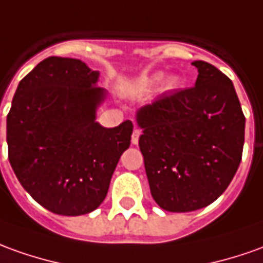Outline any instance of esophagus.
Segmentation results:
<instances>
[{"instance_id": "34e87169", "label": "esophagus", "mask_w": 263, "mask_h": 263, "mask_svg": "<svg viewBox=\"0 0 263 263\" xmlns=\"http://www.w3.org/2000/svg\"><path fill=\"white\" fill-rule=\"evenodd\" d=\"M142 135V132L139 130V128H135V132H133V135H132V143L133 144H137L139 143V137Z\"/></svg>"}]
</instances>
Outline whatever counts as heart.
I'll use <instances>...</instances> for the list:
<instances>
[{
	"label": "heart",
	"mask_w": 263,
	"mask_h": 263,
	"mask_svg": "<svg viewBox=\"0 0 263 263\" xmlns=\"http://www.w3.org/2000/svg\"><path fill=\"white\" fill-rule=\"evenodd\" d=\"M160 79H162V74H157V76L155 77V80H160ZM172 83H173V81H172Z\"/></svg>",
	"instance_id": "b5f03b06"
}]
</instances>
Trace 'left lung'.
Instances as JSON below:
<instances>
[{
    "instance_id": "obj_1",
    "label": "left lung",
    "mask_w": 263,
    "mask_h": 263,
    "mask_svg": "<svg viewBox=\"0 0 263 263\" xmlns=\"http://www.w3.org/2000/svg\"><path fill=\"white\" fill-rule=\"evenodd\" d=\"M195 87L162 94L137 111L139 146L155 202L169 212L213 203L242 160L245 116L233 83L206 61H193Z\"/></svg>"
}]
</instances>
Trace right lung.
I'll return each mask as SVG.
<instances>
[{"mask_svg": "<svg viewBox=\"0 0 263 263\" xmlns=\"http://www.w3.org/2000/svg\"><path fill=\"white\" fill-rule=\"evenodd\" d=\"M99 76L81 60L48 57L20 81L7 116L11 167L32 199L57 215L97 209L130 146L132 121L113 128L96 121L106 97Z\"/></svg>", "mask_w": 263, "mask_h": 263, "instance_id": "add662e5", "label": "right lung"}]
</instances>
